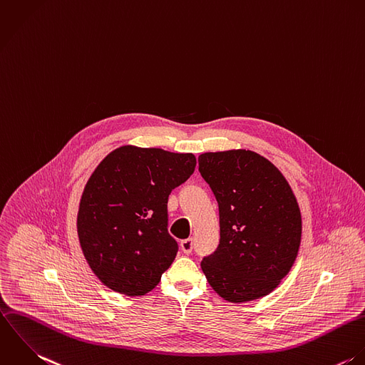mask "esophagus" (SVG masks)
Listing matches in <instances>:
<instances>
[{"label": "esophagus", "instance_id": "obj_1", "mask_svg": "<svg viewBox=\"0 0 365 365\" xmlns=\"http://www.w3.org/2000/svg\"><path fill=\"white\" fill-rule=\"evenodd\" d=\"M180 246H181V250H182L185 255H190V253L192 252L194 243H192V240H184V241H181Z\"/></svg>", "mask_w": 365, "mask_h": 365}]
</instances>
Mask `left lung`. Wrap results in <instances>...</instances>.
I'll return each instance as SVG.
<instances>
[{"label": "left lung", "mask_w": 365, "mask_h": 365, "mask_svg": "<svg viewBox=\"0 0 365 365\" xmlns=\"http://www.w3.org/2000/svg\"><path fill=\"white\" fill-rule=\"evenodd\" d=\"M200 173L220 211V245L201 262L210 286L227 302L273 292L290 272L302 241V214L283 174L250 150L204 153Z\"/></svg>", "instance_id": "1"}]
</instances>
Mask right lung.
<instances>
[{"mask_svg": "<svg viewBox=\"0 0 365 365\" xmlns=\"http://www.w3.org/2000/svg\"><path fill=\"white\" fill-rule=\"evenodd\" d=\"M192 153L122 145L89 177L76 228L83 256L109 289L144 296L174 262L178 245L167 231L170 192L194 173Z\"/></svg>", "mask_w": 365, "mask_h": 365, "instance_id": "obj_1", "label": "right lung"}]
</instances>
